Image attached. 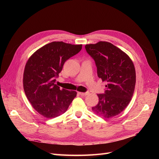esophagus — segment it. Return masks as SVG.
Instances as JSON below:
<instances>
[{
    "mask_svg": "<svg viewBox=\"0 0 159 159\" xmlns=\"http://www.w3.org/2000/svg\"><path fill=\"white\" fill-rule=\"evenodd\" d=\"M78 94H80L81 96H85L89 94V92H78Z\"/></svg>",
    "mask_w": 159,
    "mask_h": 159,
    "instance_id": "1",
    "label": "esophagus"
}]
</instances>
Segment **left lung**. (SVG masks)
I'll return each mask as SVG.
<instances>
[{"label":"left lung","instance_id":"left-lung-1","mask_svg":"<svg viewBox=\"0 0 159 159\" xmlns=\"http://www.w3.org/2000/svg\"><path fill=\"white\" fill-rule=\"evenodd\" d=\"M85 50L94 60L98 75L107 81L103 94H98L99 102L92 107L97 115L109 119L127 107L134 93L136 83L134 66L129 56L108 42L86 44Z\"/></svg>","mask_w":159,"mask_h":159}]
</instances>
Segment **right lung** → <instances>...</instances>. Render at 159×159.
Segmentation results:
<instances>
[{"mask_svg":"<svg viewBox=\"0 0 159 159\" xmlns=\"http://www.w3.org/2000/svg\"><path fill=\"white\" fill-rule=\"evenodd\" d=\"M82 48L63 42H52L36 50L27 61L23 87L32 106L46 118L65 113L76 97L75 91L60 89L56 84L65 61Z\"/></svg>","mask_w":159,"mask_h":159,"instance_id":"add662e5","label":"right lung"}]
</instances>
